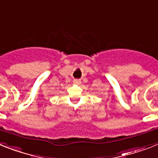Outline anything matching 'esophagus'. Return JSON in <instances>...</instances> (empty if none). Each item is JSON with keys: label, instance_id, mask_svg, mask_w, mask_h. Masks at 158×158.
Returning <instances> with one entry per match:
<instances>
[{"label": "esophagus", "instance_id": "esophagus-1", "mask_svg": "<svg viewBox=\"0 0 158 158\" xmlns=\"http://www.w3.org/2000/svg\"><path fill=\"white\" fill-rule=\"evenodd\" d=\"M73 82H74V83H76V84H80L81 83V80H80V79H74V80H73Z\"/></svg>", "mask_w": 158, "mask_h": 158}]
</instances>
